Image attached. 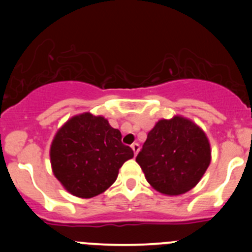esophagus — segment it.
<instances>
[{
	"label": "esophagus",
	"mask_w": 252,
	"mask_h": 252,
	"mask_svg": "<svg viewBox=\"0 0 252 252\" xmlns=\"http://www.w3.org/2000/svg\"><path fill=\"white\" fill-rule=\"evenodd\" d=\"M131 149H133V151H134V154H138L139 152V150H140V145L138 144V142H134L133 145H131Z\"/></svg>",
	"instance_id": "34e87169"
}]
</instances>
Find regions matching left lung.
Returning a JSON list of instances; mask_svg holds the SVG:
<instances>
[{"mask_svg":"<svg viewBox=\"0 0 252 252\" xmlns=\"http://www.w3.org/2000/svg\"><path fill=\"white\" fill-rule=\"evenodd\" d=\"M136 162L157 191L184 194L200 182L210 166V142L189 119H162L147 134Z\"/></svg>","mask_w":252,"mask_h":252,"instance_id":"left-lung-1","label":"left lung"}]
</instances>
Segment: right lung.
Wrapping results in <instances>:
<instances>
[{
  "mask_svg": "<svg viewBox=\"0 0 252 252\" xmlns=\"http://www.w3.org/2000/svg\"><path fill=\"white\" fill-rule=\"evenodd\" d=\"M56 178L78 197H94L116 182L123 163L133 158L131 147L103 117L83 113L73 117L56 134L51 145Z\"/></svg>",
  "mask_w": 252,
  "mask_h": 252,
  "instance_id": "1",
  "label": "right lung"
}]
</instances>
